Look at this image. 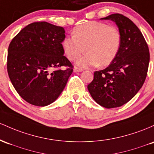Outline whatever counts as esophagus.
<instances>
[{"label":"esophagus","instance_id":"1","mask_svg":"<svg viewBox=\"0 0 154 154\" xmlns=\"http://www.w3.org/2000/svg\"><path fill=\"white\" fill-rule=\"evenodd\" d=\"M82 70H83L82 69L77 68V67H75V68H73V71H74V72H82Z\"/></svg>","mask_w":154,"mask_h":154}]
</instances>
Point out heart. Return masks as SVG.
Masks as SVG:
<instances>
[{"instance_id": "obj_1", "label": "heart", "mask_w": 154, "mask_h": 154, "mask_svg": "<svg viewBox=\"0 0 154 154\" xmlns=\"http://www.w3.org/2000/svg\"><path fill=\"white\" fill-rule=\"evenodd\" d=\"M122 42V34L117 27L104 22H89L75 27L72 35L65 38L62 45L70 60H75L85 50L86 53L78 59L76 64L89 68L98 65L104 67L113 63Z\"/></svg>"}]
</instances>
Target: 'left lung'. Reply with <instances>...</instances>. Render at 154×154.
Instances as JSON below:
<instances>
[{"label":"left lung","mask_w":154,"mask_h":154,"mask_svg":"<svg viewBox=\"0 0 154 154\" xmlns=\"http://www.w3.org/2000/svg\"><path fill=\"white\" fill-rule=\"evenodd\" d=\"M101 20L116 22L122 34V46L108 68L94 72V79L87 89L101 106L117 108L134 97L144 84L149 65V49L142 32L127 17L113 14Z\"/></svg>","instance_id":"left-lung-1"}]
</instances>
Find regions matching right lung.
Returning a JSON list of instances; mask_svg holds the SVG:
<instances>
[{
	"instance_id": "obj_1",
	"label": "right lung",
	"mask_w": 154,
	"mask_h": 154,
	"mask_svg": "<svg viewBox=\"0 0 154 154\" xmlns=\"http://www.w3.org/2000/svg\"><path fill=\"white\" fill-rule=\"evenodd\" d=\"M65 29L46 22L26 26L8 49V76L20 97L35 106H46L58 98L72 72L64 56ZM61 66L66 68L60 69Z\"/></svg>"
}]
</instances>
